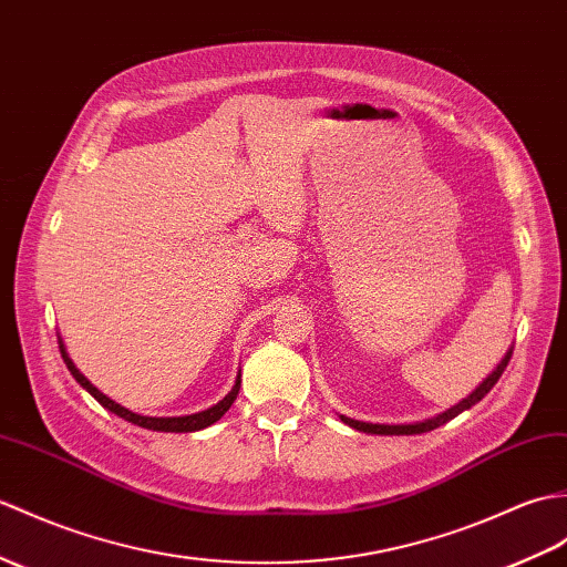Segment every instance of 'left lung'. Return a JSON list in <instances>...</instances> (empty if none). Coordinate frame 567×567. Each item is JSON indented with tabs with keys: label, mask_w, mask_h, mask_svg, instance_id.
<instances>
[{
	"label": "left lung",
	"mask_w": 567,
	"mask_h": 567,
	"mask_svg": "<svg viewBox=\"0 0 567 567\" xmlns=\"http://www.w3.org/2000/svg\"><path fill=\"white\" fill-rule=\"evenodd\" d=\"M509 358H512V348L505 352V358L499 360V364L495 367V370L483 379V384H478L476 389H473L466 399H462V401H458V403L452 405V408H446V411L440 413V415L427 417V420H420V423L384 425V423H364V420H354V417H348V415H340V420H343V423L350 425L352 430H360V432H367V434H423V432H430V430H434V427L450 423L452 417H456L458 413L468 411L471 405H476L481 399H485V393H488V391L497 384V379L503 377Z\"/></svg>",
	"instance_id": "obj_1"
}]
</instances>
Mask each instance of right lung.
Listing matches in <instances>:
<instances>
[{"mask_svg": "<svg viewBox=\"0 0 567 567\" xmlns=\"http://www.w3.org/2000/svg\"><path fill=\"white\" fill-rule=\"evenodd\" d=\"M58 343H60V352H62L64 364H68V370L72 372V377L79 381V384H82V386L91 393V396H94V399L105 408V411H111V413H115L117 417H123V420H127V423L140 425V427H144V430H156V432H197V430H205V427H209V425H215L217 420L229 411L231 403L236 401V396H239V389H241V370H239V374H236V381H234L231 391H229L227 396H224L219 403H215L213 408H207V411L190 413V415H178V417H150V415H140V413L127 411L125 405L115 403L113 399L105 396V393H101L82 372L76 370L72 358L68 354V348H64L60 336H58Z\"/></svg>", "mask_w": 567, "mask_h": 567, "instance_id": "obj_1", "label": "right lung"}]
</instances>
